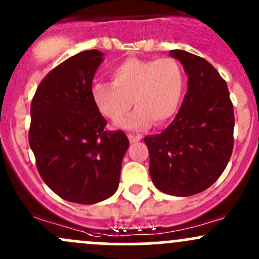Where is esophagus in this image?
<instances>
[{
    "mask_svg": "<svg viewBox=\"0 0 259 259\" xmlns=\"http://www.w3.org/2000/svg\"><path fill=\"white\" fill-rule=\"evenodd\" d=\"M128 140H130L131 143H136V142H138V141L142 140V136H140V135H136V136L128 135Z\"/></svg>",
    "mask_w": 259,
    "mask_h": 259,
    "instance_id": "1",
    "label": "esophagus"
}]
</instances>
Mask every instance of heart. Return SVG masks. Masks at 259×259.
<instances>
[{
    "label": "heart",
    "mask_w": 259,
    "mask_h": 259,
    "mask_svg": "<svg viewBox=\"0 0 259 259\" xmlns=\"http://www.w3.org/2000/svg\"><path fill=\"white\" fill-rule=\"evenodd\" d=\"M112 82L97 81L91 97L100 113L118 121L133 105L136 108L119 122L128 131L163 126L177 115L185 90V74L171 58H128L110 71Z\"/></svg>",
    "instance_id": "b5f03b06"
}]
</instances>
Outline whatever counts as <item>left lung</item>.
Masks as SVG:
<instances>
[{
    "label": "left lung",
    "mask_w": 259,
    "mask_h": 259,
    "mask_svg": "<svg viewBox=\"0 0 259 259\" xmlns=\"http://www.w3.org/2000/svg\"><path fill=\"white\" fill-rule=\"evenodd\" d=\"M188 90L179 112L159 135L147 136L149 174L162 193L191 196L206 190L226 168L233 148L235 116L227 84L204 58L180 49Z\"/></svg>",
    "instance_id": "obj_1"
}]
</instances>
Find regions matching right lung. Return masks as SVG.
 <instances>
[{"label":"right lung","mask_w":259,"mask_h":259,"mask_svg":"<svg viewBox=\"0 0 259 259\" xmlns=\"http://www.w3.org/2000/svg\"><path fill=\"white\" fill-rule=\"evenodd\" d=\"M104 53L75 54L47 75L30 105L29 146L41 179L62 199L91 205L116 193L130 142L108 132L91 86Z\"/></svg>","instance_id":"right-lung-1"}]
</instances>
